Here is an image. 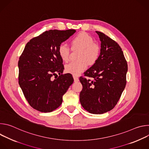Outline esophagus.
Instances as JSON below:
<instances>
[{
    "instance_id": "1",
    "label": "esophagus",
    "mask_w": 149,
    "mask_h": 149,
    "mask_svg": "<svg viewBox=\"0 0 149 149\" xmlns=\"http://www.w3.org/2000/svg\"><path fill=\"white\" fill-rule=\"evenodd\" d=\"M73 78H74V79L75 82H78L79 81V78H78V77H77L75 75H73Z\"/></svg>"
}]
</instances>
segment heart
I'll use <instances>...</instances> for the list:
<instances>
[{
	"label": "heart",
	"instance_id": "heart-1",
	"mask_svg": "<svg viewBox=\"0 0 149 149\" xmlns=\"http://www.w3.org/2000/svg\"><path fill=\"white\" fill-rule=\"evenodd\" d=\"M72 49H78L77 61H72L65 65V71L74 75H79L86 70L87 63L92 65L97 60L100 54V47L94 43L93 38L86 32H81L75 36L71 40ZM58 55L64 62L69 60L70 48L64 44H61L58 47Z\"/></svg>",
	"mask_w": 149,
	"mask_h": 149
}]
</instances>
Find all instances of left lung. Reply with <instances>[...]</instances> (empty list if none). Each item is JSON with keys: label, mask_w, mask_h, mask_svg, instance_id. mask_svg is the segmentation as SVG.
<instances>
[{"label": "left lung", "mask_w": 149, "mask_h": 149, "mask_svg": "<svg viewBox=\"0 0 149 149\" xmlns=\"http://www.w3.org/2000/svg\"><path fill=\"white\" fill-rule=\"evenodd\" d=\"M101 41L100 55L94 65L81 77L82 90L79 101L82 107L91 114H101L111 110L117 104L126 85L127 63L116 41L95 31Z\"/></svg>", "instance_id": "8db88e82"}]
</instances>
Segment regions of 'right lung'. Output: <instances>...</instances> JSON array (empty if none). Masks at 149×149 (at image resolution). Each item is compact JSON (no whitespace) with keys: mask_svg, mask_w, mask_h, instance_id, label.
I'll list each match as a JSON object with an SVG mask.
<instances>
[{"mask_svg":"<svg viewBox=\"0 0 149 149\" xmlns=\"http://www.w3.org/2000/svg\"><path fill=\"white\" fill-rule=\"evenodd\" d=\"M76 32L49 30L32 38L19 58V84L29 105L42 112H51L62 102V96L73 83L71 74H62L63 65L58 47ZM59 77L52 80L53 75Z\"/></svg>","mask_w":149,"mask_h":149,"instance_id":"obj_1","label":"right lung"}]
</instances>
